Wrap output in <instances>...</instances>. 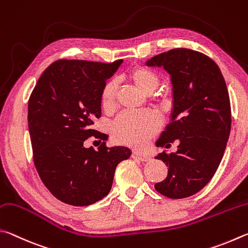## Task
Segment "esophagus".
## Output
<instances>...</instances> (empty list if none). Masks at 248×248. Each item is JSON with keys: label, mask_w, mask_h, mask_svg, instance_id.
<instances>
[{"label": "esophagus", "mask_w": 248, "mask_h": 248, "mask_svg": "<svg viewBox=\"0 0 248 248\" xmlns=\"http://www.w3.org/2000/svg\"><path fill=\"white\" fill-rule=\"evenodd\" d=\"M132 157L134 159L140 160V161H148V160H150L149 155H144V154H140V153H138V151H134V153L132 154Z\"/></svg>", "instance_id": "obj_1"}]
</instances>
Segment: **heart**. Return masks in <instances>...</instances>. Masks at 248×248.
Masks as SVG:
<instances>
[{
  "instance_id": "obj_1",
  "label": "heart",
  "mask_w": 248,
  "mask_h": 248,
  "mask_svg": "<svg viewBox=\"0 0 248 248\" xmlns=\"http://www.w3.org/2000/svg\"><path fill=\"white\" fill-rule=\"evenodd\" d=\"M125 78L140 90L144 94H150L155 102H166L168 94L164 91H153L161 81L157 72L145 66H134L125 73ZM100 104L106 112H112L116 103V84L108 80L100 90ZM159 128L158 117L154 113H124L112 124L111 133L113 140L117 144L132 147L144 146L147 140L155 135Z\"/></svg>"
}]
</instances>
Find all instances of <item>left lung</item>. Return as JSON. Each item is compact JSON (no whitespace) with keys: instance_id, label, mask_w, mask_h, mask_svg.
Wrapping results in <instances>:
<instances>
[{"instance_id":"1","label":"left lung","mask_w":248,"mask_h":248,"mask_svg":"<svg viewBox=\"0 0 248 248\" xmlns=\"http://www.w3.org/2000/svg\"><path fill=\"white\" fill-rule=\"evenodd\" d=\"M147 65L163 66L173 85L171 123L157 146L179 142L176 153L155 157L169 169L155 188L172 199L189 197L209 183L227 147L232 121L227 85L215 61L185 47L155 55Z\"/></svg>"}]
</instances>
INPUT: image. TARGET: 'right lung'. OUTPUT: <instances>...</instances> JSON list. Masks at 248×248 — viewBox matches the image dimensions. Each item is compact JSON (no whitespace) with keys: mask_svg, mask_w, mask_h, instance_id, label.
Here are the masks:
<instances>
[{"mask_svg":"<svg viewBox=\"0 0 248 248\" xmlns=\"http://www.w3.org/2000/svg\"><path fill=\"white\" fill-rule=\"evenodd\" d=\"M122 62L55 61L30 94L28 128L34 167L50 193L68 205L88 206L106 197L116 166L131 157L126 147L108 148L104 141L98 150L84 147L91 136L107 140L91 125L101 116L100 90Z\"/></svg>","mask_w":248,"mask_h":248,"instance_id":"right-lung-1","label":"right lung"}]
</instances>
